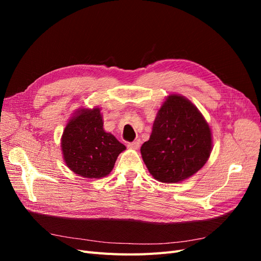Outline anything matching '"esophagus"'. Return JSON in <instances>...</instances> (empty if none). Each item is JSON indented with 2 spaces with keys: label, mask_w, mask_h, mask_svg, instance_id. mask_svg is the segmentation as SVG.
<instances>
[{
  "label": "esophagus",
  "mask_w": 261,
  "mask_h": 261,
  "mask_svg": "<svg viewBox=\"0 0 261 261\" xmlns=\"http://www.w3.org/2000/svg\"><path fill=\"white\" fill-rule=\"evenodd\" d=\"M139 146H140V140H136V141H133V143H128L127 144V147L129 149H134V150L138 149Z\"/></svg>",
  "instance_id": "obj_1"
}]
</instances>
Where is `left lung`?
Segmentation results:
<instances>
[{
    "label": "left lung",
    "instance_id": "1",
    "mask_svg": "<svg viewBox=\"0 0 261 261\" xmlns=\"http://www.w3.org/2000/svg\"><path fill=\"white\" fill-rule=\"evenodd\" d=\"M211 150V129L199 110L180 94H170L158 111L151 135L140 152L156 180L177 183L198 172Z\"/></svg>",
    "mask_w": 261,
    "mask_h": 261
}]
</instances>
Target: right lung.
Instances as JSON below:
<instances>
[{
    "label": "right lung",
    "mask_w": 261,
    "mask_h": 261,
    "mask_svg": "<svg viewBox=\"0 0 261 261\" xmlns=\"http://www.w3.org/2000/svg\"><path fill=\"white\" fill-rule=\"evenodd\" d=\"M61 147L68 169L85 178L110 174L118 154L126 149L111 133L103 129L98 107L77 110L63 132Z\"/></svg>",
    "instance_id": "1"
}]
</instances>
